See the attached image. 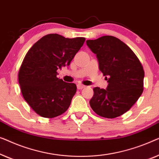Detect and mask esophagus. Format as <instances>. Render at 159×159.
<instances>
[{
    "mask_svg": "<svg viewBox=\"0 0 159 159\" xmlns=\"http://www.w3.org/2000/svg\"><path fill=\"white\" fill-rule=\"evenodd\" d=\"M85 87H86V86H84V85H83V84H79L77 85V88H78V89H84Z\"/></svg>",
    "mask_w": 159,
    "mask_h": 159,
    "instance_id": "1",
    "label": "esophagus"
}]
</instances>
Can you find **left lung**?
Segmentation results:
<instances>
[{
    "label": "left lung",
    "mask_w": 159,
    "mask_h": 159,
    "mask_svg": "<svg viewBox=\"0 0 159 159\" xmlns=\"http://www.w3.org/2000/svg\"><path fill=\"white\" fill-rule=\"evenodd\" d=\"M86 44L97 55L99 70L109 83L107 89L93 88L89 102L91 109L105 118L121 116L133 106L143 91L141 62L126 44L113 36L87 40Z\"/></svg>",
    "instance_id": "obj_1"
}]
</instances>
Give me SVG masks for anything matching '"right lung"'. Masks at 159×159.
<instances>
[{"mask_svg": "<svg viewBox=\"0 0 159 159\" xmlns=\"http://www.w3.org/2000/svg\"><path fill=\"white\" fill-rule=\"evenodd\" d=\"M85 40L47 34L26 54L19 70V83L24 100L37 115L53 118L70 107L76 85L58 79L57 70L70 65Z\"/></svg>", "mask_w": 159, "mask_h": 159, "instance_id": "obj_1", "label": "right lung"}]
</instances>
